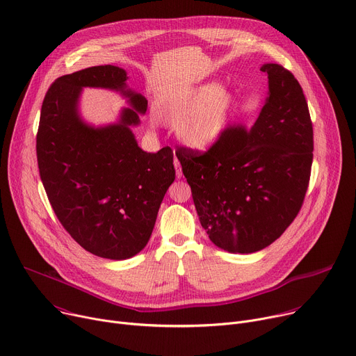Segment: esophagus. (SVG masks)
Here are the masks:
<instances>
[{
	"label": "esophagus",
	"mask_w": 356,
	"mask_h": 356,
	"mask_svg": "<svg viewBox=\"0 0 356 356\" xmlns=\"http://www.w3.org/2000/svg\"><path fill=\"white\" fill-rule=\"evenodd\" d=\"M173 163H175V169H176V177L177 179H180L181 177V166H180V161L177 160V157H175V161H173Z\"/></svg>",
	"instance_id": "obj_1"
}]
</instances>
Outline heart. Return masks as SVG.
Wrapping results in <instances>:
<instances>
[{
	"mask_svg": "<svg viewBox=\"0 0 356 356\" xmlns=\"http://www.w3.org/2000/svg\"><path fill=\"white\" fill-rule=\"evenodd\" d=\"M236 105L234 93L218 82H207L188 90L177 101L157 111V118L176 126L181 143L206 150L218 142Z\"/></svg>",
	"mask_w": 356,
	"mask_h": 356,
	"instance_id": "obj_1",
	"label": "heart"
}]
</instances>
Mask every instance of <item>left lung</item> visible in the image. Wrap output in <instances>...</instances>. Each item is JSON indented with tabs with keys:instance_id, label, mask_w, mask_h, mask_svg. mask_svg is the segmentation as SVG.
Returning <instances> with one entry per match:
<instances>
[{
	"instance_id": "left-lung-1",
	"label": "left lung",
	"mask_w": 356,
	"mask_h": 356,
	"mask_svg": "<svg viewBox=\"0 0 356 356\" xmlns=\"http://www.w3.org/2000/svg\"><path fill=\"white\" fill-rule=\"evenodd\" d=\"M260 71L268 76V96L250 129L227 127L206 153L176 152L202 227L214 245L234 254L260 251L286 230L302 206L312 165L301 85L278 63Z\"/></svg>"
}]
</instances>
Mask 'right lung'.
Instances as JSON below:
<instances>
[{"instance_id": "right-lung-1", "label": "right lung", "mask_w": 356, "mask_h": 356, "mask_svg": "<svg viewBox=\"0 0 356 356\" xmlns=\"http://www.w3.org/2000/svg\"><path fill=\"white\" fill-rule=\"evenodd\" d=\"M127 79L113 65L58 78L45 95L37 135L40 176L58 220L81 247L109 260H127L146 247L176 175L170 147H139L132 129L147 101ZM83 87L119 91L129 108L116 122L90 125L79 111Z\"/></svg>"}]
</instances>
